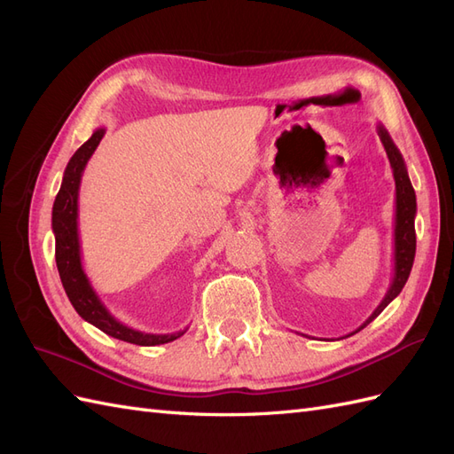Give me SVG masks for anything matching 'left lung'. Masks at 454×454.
Here are the masks:
<instances>
[{"label":"left lung","mask_w":454,"mask_h":454,"mask_svg":"<svg viewBox=\"0 0 454 454\" xmlns=\"http://www.w3.org/2000/svg\"><path fill=\"white\" fill-rule=\"evenodd\" d=\"M379 138L384 145V151H387L392 174H394V182H395V222H394V277L392 284L388 287L387 295L380 301V305L373 310V314L356 329V332L348 333L347 337L358 333L360 329H364L367 324L373 322L377 316L387 309L392 301L400 295L403 290V286L409 278L411 269H413V261H415V250H417V235H415V215H417V195L415 189L411 185L409 174L405 160L400 153V149L395 147L392 142L388 130L384 129L380 122L377 125Z\"/></svg>","instance_id":"1"}]
</instances>
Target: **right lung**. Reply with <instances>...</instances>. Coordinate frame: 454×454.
Instances as JSON below:
<instances>
[{
    "label": "right lung",
    "mask_w": 454,
    "mask_h": 454,
    "mask_svg": "<svg viewBox=\"0 0 454 454\" xmlns=\"http://www.w3.org/2000/svg\"><path fill=\"white\" fill-rule=\"evenodd\" d=\"M104 127L96 129L90 138L75 151L64 170L60 191L52 204V232L54 242H57L54 257H57L59 274L67 299H70V303L85 322L98 327L106 335L130 342V345H164V342H170L176 340L177 337H182L185 333V329L176 333H145L119 322L115 316L106 309L98 294L94 292V287L85 274L83 263H81V244L77 227L79 187L87 162L92 157L96 147H98L100 140L104 138Z\"/></svg>",
    "instance_id": "obj_1"
}]
</instances>
